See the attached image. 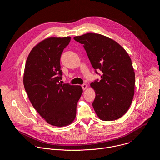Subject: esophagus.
Masks as SVG:
<instances>
[{"label": "esophagus", "instance_id": "obj_1", "mask_svg": "<svg viewBox=\"0 0 160 160\" xmlns=\"http://www.w3.org/2000/svg\"><path fill=\"white\" fill-rule=\"evenodd\" d=\"M82 87L83 90H85L86 88H87V84H85V83L82 84Z\"/></svg>", "mask_w": 160, "mask_h": 160}]
</instances>
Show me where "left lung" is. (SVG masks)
I'll return each instance as SVG.
<instances>
[{
  "instance_id": "left-lung-1",
  "label": "left lung",
  "mask_w": 160,
  "mask_h": 160,
  "mask_svg": "<svg viewBox=\"0 0 160 160\" xmlns=\"http://www.w3.org/2000/svg\"><path fill=\"white\" fill-rule=\"evenodd\" d=\"M83 44L96 74H103L90 83L96 92L92 102L98 117L112 121L122 117L128 111L133 99L135 73L130 56L113 40L100 34L88 33L75 37Z\"/></svg>"
}]
</instances>
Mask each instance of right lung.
<instances>
[{
  "label": "right lung",
  "mask_w": 160,
  "mask_h": 160,
  "mask_svg": "<svg viewBox=\"0 0 160 160\" xmlns=\"http://www.w3.org/2000/svg\"><path fill=\"white\" fill-rule=\"evenodd\" d=\"M70 37H51L34 47L27 59L23 84L29 99L48 123L63 127L73 122L83 90L80 85L60 83V59Z\"/></svg>",
  "instance_id": "add662e5"
}]
</instances>
